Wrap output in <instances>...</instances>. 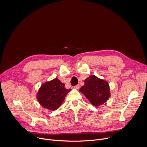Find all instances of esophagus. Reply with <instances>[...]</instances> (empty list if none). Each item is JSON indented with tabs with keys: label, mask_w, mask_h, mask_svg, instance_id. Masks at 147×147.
Returning <instances> with one entry per match:
<instances>
[{
	"label": "esophagus",
	"mask_w": 147,
	"mask_h": 147,
	"mask_svg": "<svg viewBox=\"0 0 147 147\" xmlns=\"http://www.w3.org/2000/svg\"><path fill=\"white\" fill-rule=\"evenodd\" d=\"M80 85L79 84H78V85H76V86H75L74 87V88H75V89H79L80 88Z\"/></svg>",
	"instance_id": "1"
}]
</instances>
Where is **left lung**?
<instances>
[{
	"mask_svg": "<svg viewBox=\"0 0 147 147\" xmlns=\"http://www.w3.org/2000/svg\"><path fill=\"white\" fill-rule=\"evenodd\" d=\"M84 84V86L80 88V91L87 97L94 106H100L109 98V86L106 81L91 75L85 80Z\"/></svg>",
	"mask_w": 147,
	"mask_h": 147,
	"instance_id": "obj_1",
	"label": "left lung"
}]
</instances>
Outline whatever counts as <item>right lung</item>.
<instances>
[{"label":"right lung","instance_id":"obj_1","mask_svg":"<svg viewBox=\"0 0 147 147\" xmlns=\"http://www.w3.org/2000/svg\"><path fill=\"white\" fill-rule=\"evenodd\" d=\"M70 90L66 89L65 85L58 78H55L41 86L36 97L40 105L44 108L55 111L61 106Z\"/></svg>","mask_w":147,"mask_h":147}]
</instances>
